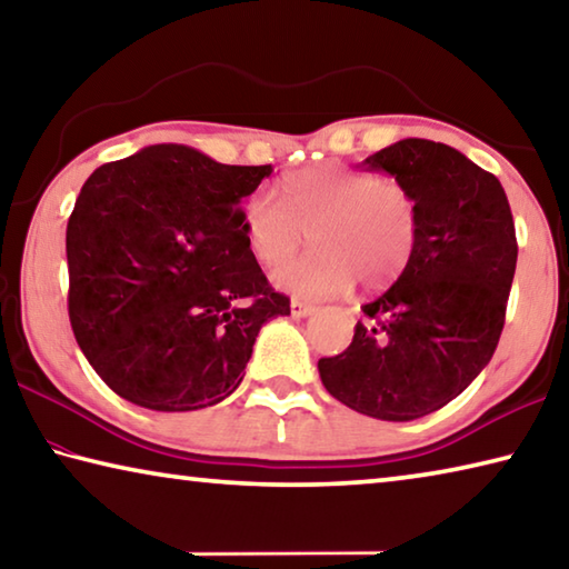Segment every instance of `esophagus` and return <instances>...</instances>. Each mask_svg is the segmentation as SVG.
I'll use <instances>...</instances> for the list:
<instances>
[{"instance_id": "esophagus-1", "label": "esophagus", "mask_w": 569, "mask_h": 569, "mask_svg": "<svg viewBox=\"0 0 569 569\" xmlns=\"http://www.w3.org/2000/svg\"><path fill=\"white\" fill-rule=\"evenodd\" d=\"M316 311V306L306 303V301H298V298H293L291 301V313L296 316V319H306V316H311Z\"/></svg>"}]
</instances>
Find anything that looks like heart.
Returning <instances> with one entry per match:
<instances>
[{"label":"heart","mask_w":569,"mask_h":569,"mask_svg":"<svg viewBox=\"0 0 569 569\" xmlns=\"http://www.w3.org/2000/svg\"><path fill=\"white\" fill-rule=\"evenodd\" d=\"M283 206L253 192L240 210L246 246L258 263L278 266L311 240V253L286 263L273 283L303 298H329L359 281L366 291L391 286L409 266L419 236L411 192L371 172L321 166L281 182Z\"/></svg>","instance_id":"heart-1"}]
</instances>
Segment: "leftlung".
<instances>
[{"label": "left lung", "mask_w": 569, "mask_h": 569, "mask_svg": "<svg viewBox=\"0 0 569 569\" xmlns=\"http://www.w3.org/2000/svg\"><path fill=\"white\" fill-rule=\"evenodd\" d=\"M361 166L411 192L419 236L387 293L366 303L349 349L319 361L326 391L383 421H411L457 399L492 359L517 268L502 182L459 150L421 138Z\"/></svg>", "instance_id": "8db88e82"}]
</instances>
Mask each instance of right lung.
Listing matches in <instances>:
<instances>
[{"label": "right lung", "instance_id": "1", "mask_svg": "<svg viewBox=\"0 0 569 569\" xmlns=\"http://www.w3.org/2000/svg\"><path fill=\"white\" fill-rule=\"evenodd\" d=\"M271 170L150 146L84 182L67 223V308L118 397L152 411L213 407L243 381L261 326L291 313L240 228V200Z\"/></svg>", "mask_w": 569, "mask_h": 569}]
</instances>
